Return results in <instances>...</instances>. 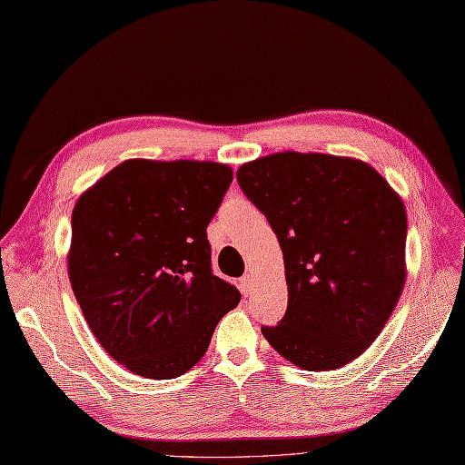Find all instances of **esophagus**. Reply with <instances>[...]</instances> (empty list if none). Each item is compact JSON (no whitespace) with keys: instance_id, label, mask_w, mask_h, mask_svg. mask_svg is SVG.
Instances as JSON below:
<instances>
[{"instance_id":"1","label":"esophagus","mask_w":465,"mask_h":465,"mask_svg":"<svg viewBox=\"0 0 465 465\" xmlns=\"http://www.w3.org/2000/svg\"><path fill=\"white\" fill-rule=\"evenodd\" d=\"M239 287H241L242 295L249 297L251 291H252V274H244V277L239 281Z\"/></svg>"}]
</instances>
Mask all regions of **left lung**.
Segmentation results:
<instances>
[{"label":"left lung","mask_w":465,"mask_h":465,"mask_svg":"<svg viewBox=\"0 0 465 465\" xmlns=\"http://www.w3.org/2000/svg\"><path fill=\"white\" fill-rule=\"evenodd\" d=\"M267 216L285 261L289 305L262 335L307 371L353 361L381 333L405 282L407 216L367 163L277 153L236 170Z\"/></svg>","instance_id":"obj_1"}]
</instances>
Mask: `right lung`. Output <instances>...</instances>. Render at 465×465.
I'll return each instance as SVG.
<instances>
[{
  "label": "right lung",
  "instance_id": "1",
  "mask_svg": "<svg viewBox=\"0 0 465 465\" xmlns=\"http://www.w3.org/2000/svg\"><path fill=\"white\" fill-rule=\"evenodd\" d=\"M231 183L226 164L134 158L75 203L72 291L94 337L128 371L186 373L239 305V289L213 274L206 239Z\"/></svg>",
  "mask_w": 465,
  "mask_h": 465
}]
</instances>
